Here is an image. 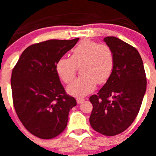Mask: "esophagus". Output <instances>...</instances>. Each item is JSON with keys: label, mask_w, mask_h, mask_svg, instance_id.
Returning <instances> with one entry per match:
<instances>
[{"label": "esophagus", "mask_w": 156, "mask_h": 156, "mask_svg": "<svg viewBox=\"0 0 156 156\" xmlns=\"http://www.w3.org/2000/svg\"><path fill=\"white\" fill-rule=\"evenodd\" d=\"M85 99L83 98H76V102L77 104H81L82 102L84 101Z\"/></svg>", "instance_id": "1"}]
</instances>
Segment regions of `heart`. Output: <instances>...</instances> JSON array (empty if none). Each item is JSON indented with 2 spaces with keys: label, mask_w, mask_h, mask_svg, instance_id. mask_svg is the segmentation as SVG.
Segmentation results:
<instances>
[{
  "label": "heart",
  "mask_w": 156,
  "mask_h": 156,
  "mask_svg": "<svg viewBox=\"0 0 156 156\" xmlns=\"http://www.w3.org/2000/svg\"><path fill=\"white\" fill-rule=\"evenodd\" d=\"M77 66L82 76L67 87L70 94L83 97L95 89L97 83H105L111 76L114 67V55L105 44L85 41L72 51L71 57H62L56 63V71L62 80L69 83L75 77Z\"/></svg>",
  "instance_id": "b5f03b06"
}]
</instances>
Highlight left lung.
I'll return each instance as SVG.
<instances>
[{
    "instance_id": "left-lung-1",
    "label": "left lung",
    "mask_w": 156,
    "mask_h": 156,
    "mask_svg": "<svg viewBox=\"0 0 156 156\" xmlns=\"http://www.w3.org/2000/svg\"><path fill=\"white\" fill-rule=\"evenodd\" d=\"M104 41L113 52L114 67L105 84L90 97V123L98 133L114 136L127 129L137 117L147 80L136 48L115 37H105Z\"/></svg>"
}]
</instances>
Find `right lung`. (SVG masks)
Masks as SVG:
<instances>
[{"mask_svg": "<svg viewBox=\"0 0 156 156\" xmlns=\"http://www.w3.org/2000/svg\"><path fill=\"white\" fill-rule=\"evenodd\" d=\"M79 41L49 40L25 49L12 70L13 104L29 132L51 139L66 129L69 112L76 105L66 94L56 71V63Z\"/></svg>", "mask_w": 156, "mask_h": 156, "instance_id": "obj_1", "label": "right lung"}]
</instances>
